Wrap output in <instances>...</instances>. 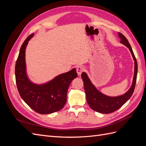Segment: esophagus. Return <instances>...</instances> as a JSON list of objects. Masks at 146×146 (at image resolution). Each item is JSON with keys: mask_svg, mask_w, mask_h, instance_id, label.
I'll list each match as a JSON object with an SVG mask.
<instances>
[{"mask_svg": "<svg viewBox=\"0 0 146 146\" xmlns=\"http://www.w3.org/2000/svg\"><path fill=\"white\" fill-rule=\"evenodd\" d=\"M84 70H85V68H84L83 66H78V67L77 68V72L78 76H80V75H81L82 72L83 71H84Z\"/></svg>", "mask_w": 146, "mask_h": 146, "instance_id": "1", "label": "esophagus"}]
</instances>
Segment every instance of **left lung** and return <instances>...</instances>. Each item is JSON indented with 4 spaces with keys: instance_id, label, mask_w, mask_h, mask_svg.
Wrapping results in <instances>:
<instances>
[{
    "instance_id": "obj_1",
    "label": "left lung",
    "mask_w": 146,
    "mask_h": 146,
    "mask_svg": "<svg viewBox=\"0 0 146 146\" xmlns=\"http://www.w3.org/2000/svg\"><path fill=\"white\" fill-rule=\"evenodd\" d=\"M119 36L121 39L120 42L129 48L131 54L135 61V72L132 85L126 93L117 97H110L101 93L92 85L90 78H88L85 72L82 74V78L84 84V88L86 94V98L88 104L94 111L100 113L108 114L116 111L122 106L125 104L133 93L135 88L137 72H138V64L136 59L133 54V50L124 35L121 33H118Z\"/></svg>"
}]
</instances>
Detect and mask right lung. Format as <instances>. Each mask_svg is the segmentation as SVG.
Returning a JSON list of instances; mask_svg holds the SVG:
<instances>
[{"instance_id":"obj_1","label":"right lung","mask_w":146,"mask_h":146,"mask_svg":"<svg viewBox=\"0 0 146 146\" xmlns=\"http://www.w3.org/2000/svg\"><path fill=\"white\" fill-rule=\"evenodd\" d=\"M31 34L26 38L19 50L15 66L16 85L21 98L36 112L50 114L60 111L66 103L69 85L77 77L76 69L56 76L48 82L37 85L31 82L26 73L25 49Z\"/></svg>"}]
</instances>
